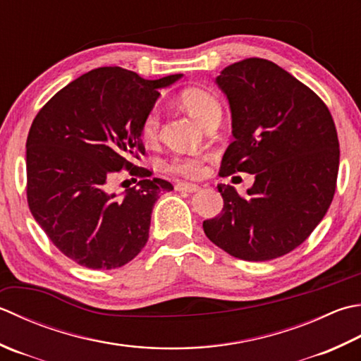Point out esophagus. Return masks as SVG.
<instances>
[{
    "label": "esophagus",
    "mask_w": 361,
    "mask_h": 361,
    "mask_svg": "<svg viewBox=\"0 0 361 361\" xmlns=\"http://www.w3.org/2000/svg\"><path fill=\"white\" fill-rule=\"evenodd\" d=\"M176 190H181V192H197L200 186L192 185V183H176L175 185Z\"/></svg>",
    "instance_id": "esophagus-1"
}]
</instances>
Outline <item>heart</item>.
I'll use <instances>...</instances> for the list:
<instances>
[{
    "label": "heart",
    "mask_w": 361,
    "mask_h": 361,
    "mask_svg": "<svg viewBox=\"0 0 361 361\" xmlns=\"http://www.w3.org/2000/svg\"><path fill=\"white\" fill-rule=\"evenodd\" d=\"M180 100L183 106L194 116L199 122L204 123L207 120L221 112V104L217 98L207 89L189 87L180 94ZM161 118L157 109H150L142 118L140 123V139L145 145H153L159 137ZM209 159L208 154H176L166 164L169 172L175 175L186 176V178H199L204 173V162Z\"/></svg>",
    "instance_id": "1"
}]
</instances>
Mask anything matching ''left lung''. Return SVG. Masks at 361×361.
Returning a JSON list of instances; mask_svg holds the SVG:
<instances>
[{"mask_svg":"<svg viewBox=\"0 0 361 361\" xmlns=\"http://www.w3.org/2000/svg\"><path fill=\"white\" fill-rule=\"evenodd\" d=\"M227 95L235 140L221 176L255 175L245 195L217 185L221 214L204 235L231 257L267 261L312 235L334 200L340 142L329 108L305 84L267 59L249 58L216 78Z\"/></svg>","mask_w":361,"mask_h":361,"instance_id":"obj_1","label":"left lung"}]
</instances>
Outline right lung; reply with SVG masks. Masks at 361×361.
I'll return each instance as SVG.
<instances>
[{
    "label": "right lung",
    "mask_w": 361,
    "mask_h": 361,
    "mask_svg": "<svg viewBox=\"0 0 361 361\" xmlns=\"http://www.w3.org/2000/svg\"><path fill=\"white\" fill-rule=\"evenodd\" d=\"M181 78L144 80L100 67L67 84L42 108L26 139V199L42 230L67 258L116 269L144 249L152 209L171 183L136 162L145 153L140 123L159 87ZM122 170L141 178L120 200L110 185Z\"/></svg>",
    "instance_id": "1"
}]
</instances>
